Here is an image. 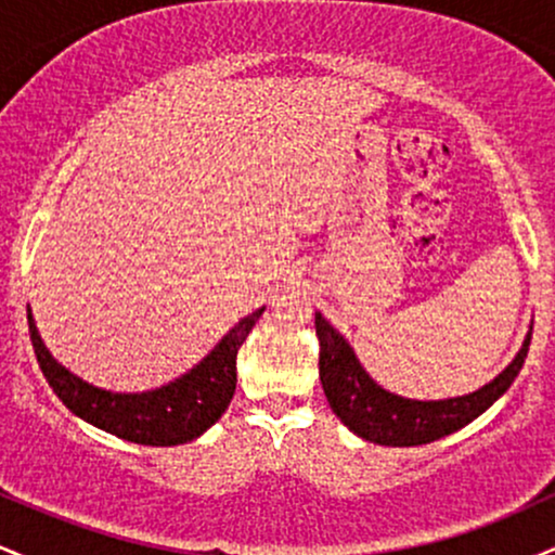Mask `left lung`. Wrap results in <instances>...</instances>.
Returning <instances> with one entry per match:
<instances>
[{"label":"left lung","instance_id":"left-lung-1","mask_svg":"<svg viewBox=\"0 0 555 555\" xmlns=\"http://www.w3.org/2000/svg\"><path fill=\"white\" fill-rule=\"evenodd\" d=\"M315 334L321 339L318 371H321V384L331 410L349 430L380 446L430 443L473 423L514 384L532 339L530 331L512 365L480 391L443 401H415L388 393L386 388L375 384L371 375L362 371L349 344L328 326V321H323L321 313L315 315Z\"/></svg>","mask_w":555,"mask_h":555}]
</instances>
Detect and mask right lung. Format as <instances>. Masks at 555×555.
Wrapping results in <instances>:
<instances>
[{"instance_id": "add662e5", "label": "right lung", "mask_w": 555, "mask_h": 555, "mask_svg": "<svg viewBox=\"0 0 555 555\" xmlns=\"http://www.w3.org/2000/svg\"><path fill=\"white\" fill-rule=\"evenodd\" d=\"M263 313V308L253 315L242 318L229 334L214 347L201 365L175 384L156 388L145 393H112L88 386L86 380L75 378L65 367L56 365L52 354L41 344V336L30 321L28 328L34 352L49 386L67 410L88 420L95 428L125 438V441L143 446H177L188 443L206 433L224 415L229 401L237 386V352L247 339L250 328Z\"/></svg>"}]
</instances>
